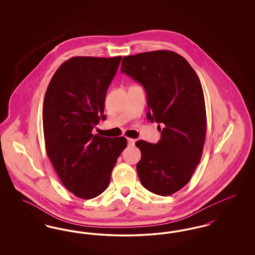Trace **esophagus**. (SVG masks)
Instances as JSON below:
<instances>
[{
	"label": "esophagus",
	"instance_id": "esophagus-1",
	"mask_svg": "<svg viewBox=\"0 0 255 255\" xmlns=\"http://www.w3.org/2000/svg\"><path fill=\"white\" fill-rule=\"evenodd\" d=\"M127 141H128V145L129 146H133V144H134V139H133V138L128 137V138H127Z\"/></svg>",
	"mask_w": 255,
	"mask_h": 255
}]
</instances>
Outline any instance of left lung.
I'll return each mask as SVG.
<instances>
[{"label":"left lung","mask_w":255,"mask_h":255,"mask_svg":"<svg viewBox=\"0 0 255 255\" xmlns=\"http://www.w3.org/2000/svg\"><path fill=\"white\" fill-rule=\"evenodd\" d=\"M121 70L144 87L147 119L163 125L158 143L135 142L141 152L139 181L155 194H174L190 181L203 154L206 113L201 81L189 63L171 50L125 56Z\"/></svg>","instance_id":"obj_1"}]
</instances>
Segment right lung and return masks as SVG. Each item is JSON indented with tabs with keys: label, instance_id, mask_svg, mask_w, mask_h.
<instances>
[{
	"label": "right lung",
	"instance_id": "1",
	"mask_svg": "<svg viewBox=\"0 0 255 255\" xmlns=\"http://www.w3.org/2000/svg\"><path fill=\"white\" fill-rule=\"evenodd\" d=\"M122 56H76L65 61L49 82L43 105L46 151L64 186L93 199L109 185L124 136L105 137L92 130L105 120L107 90Z\"/></svg>",
	"mask_w": 255,
	"mask_h": 255
}]
</instances>
